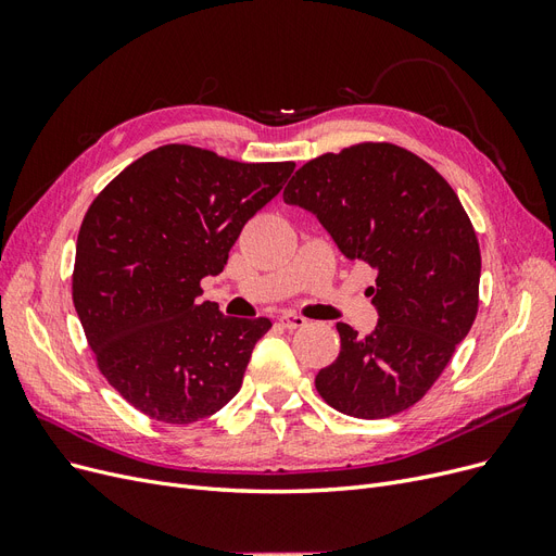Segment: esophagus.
<instances>
[{
  "label": "esophagus",
  "mask_w": 556,
  "mask_h": 556,
  "mask_svg": "<svg viewBox=\"0 0 556 556\" xmlns=\"http://www.w3.org/2000/svg\"><path fill=\"white\" fill-rule=\"evenodd\" d=\"M306 323H308V319H306V317H301V315H296V313H285V315H280V325H282L285 329H299V327H306Z\"/></svg>",
  "instance_id": "obj_1"
}]
</instances>
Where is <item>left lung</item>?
<instances>
[{
	"mask_svg": "<svg viewBox=\"0 0 556 556\" xmlns=\"http://www.w3.org/2000/svg\"><path fill=\"white\" fill-rule=\"evenodd\" d=\"M282 199L378 271V325L368 336L336 325L341 352L315 376L319 396L362 419L415 406L478 315L480 245L459 197L410 150L368 141L306 162Z\"/></svg>",
	"mask_w": 556,
	"mask_h": 556,
	"instance_id": "8db88e82",
	"label": "left lung"
}]
</instances>
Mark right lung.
I'll use <instances>...</instances> for the list:
<instances>
[{
  "instance_id": "right-lung-1",
  "label": "right lung",
  "mask_w": 556,
  "mask_h": 556,
  "mask_svg": "<svg viewBox=\"0 0 556 556\" xmlns=\"http://www.w3.org/2000/svg\"><path fill=\"white\" fill-rule=\"evenodd\" d=\"M294 162H233L169 143L117 174L76 241L72 294L102 376L166 425L199 422L237 396L268 317H229L199 296L243 225Z\"/></svg>"
}]
</instances>
